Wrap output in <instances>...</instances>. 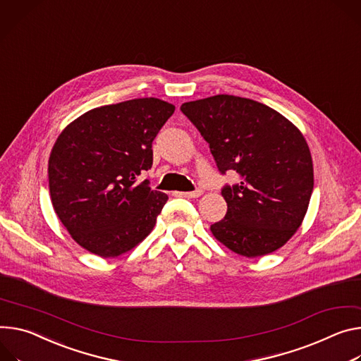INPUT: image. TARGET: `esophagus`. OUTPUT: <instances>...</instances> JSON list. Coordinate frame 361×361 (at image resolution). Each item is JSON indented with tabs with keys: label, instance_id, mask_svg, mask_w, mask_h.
<instances>
[{
	"label": "esophagus",
	"instance_id": "1",
	"mask_svg": "<svg viewBox=\"0 0 361 361\" xmlns=\"http://www.w3.org/2000/svg\"><path fill=\"white\" fill-rule=\"evenodd\" d=\"M202 194H203V190H202V188H195V190H192V191L178 192V195H181V197H187V199H197V197H200Z\"/></svg>",
	"mask_w": 361,
	"mask_h": 361
}]
</instances>
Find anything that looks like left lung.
I'll list each match as a JSON object with an SVG mask.
<instances>
[{"label": "left lung", "instance_id": "1", "mask_svg": "<svg viewBox=\"0 0 361 361\" xmlns=\"http://www.w3.org/2000/svg\"><path fill=\"white\" fill-rule=\"evenodd\" d=\"M181 112L210 147L226 184L224 219L210 226L231 250L257 257L283 246L301 226L314 188L308 144L300 129L275 109L246 97L216 94L185 102Z\"/></svg>", "mask_w": 361, "mask_h": 361}]
</instances>
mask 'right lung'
<instances>
[{
	"label": "right lung",
	"mask_w": 361,
	"mask_h": 361,
	"mask_svg": "<svg viewBox=\"0 0 361 361\" xmlns=\"http://www.w3.org/2000/svg\"><path fill=\"white\" fill-rule=\"evenodd\" d=\"M157 97L94 108L63 129L49 159L54 212L86 250L119 256L142 242L169 195L141 176L152 141L174 114Z\"/></svg>",
	"instance_id": "right-lung-1"
}]
</instances>
